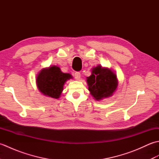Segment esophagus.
Here are the masks:
<instances>
[{
	"instance_id": "obj_1",
	"label": "esophagus",
	"mask_w": 159,
	"mask_h": 159,
	"mask_svg": "<svg viewBox=\"0 0 159 159\" xmlns=\"http://www.w3.org/2000/svg\"><path fill=\"white\" fill-rule=\"evenodd\" d=\"M74 77H75V79L76 80H79L80 79V73L79 72H76L75 74H74Z\"/></svg>"
}]
</instances>
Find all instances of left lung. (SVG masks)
Listing matches in <instances>:
<instances>
[{"label":"left lung","instance_id":"left-lung-1","mask_svg":"<svg viewBox=\"0 0 159 159\" xmlns=\"http://www.w3.org/2000/svg\"><path fill=\"white\" fill-rule=\"evenodd\" d=\"M89 91L95 100L99 101L113 95L118 85L116 74L111 69L98 66L87 78Z\"/></svg>","mask_w":159,"mask_h":159}]
</instances>
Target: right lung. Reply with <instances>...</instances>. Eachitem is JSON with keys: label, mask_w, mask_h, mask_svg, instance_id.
I'll list each match as a JSON object with an SVG mask.
<instances>
[{"label": "right lung", "mask_w": 159, "mask_h": 159, "mask_svg": "<svg viewBox=\"0 0 159 159\" xmlns=\"http://www.w3.org/2000/svg\"><path fill=\"white\" fill-rule=\"evenodd\" d=\"M72 79L70 74L63 73L56 66L42 69L36 78L37 85L43 95L57 99L61 94L63 85Z\"/></svg>", "instance_id": "obj_1"}]
</instances>
